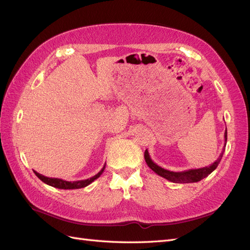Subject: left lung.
Segmentation results:
<instances>
[{
  "instance_id": "8db88e82",
  "label": "left lung",
  "mask_w": 250,
  "mask_h": 250,
  "mask_svg": "<svg viewBox=\"0 0 250 250\" xmlns=\"http://www.w3.org/2000/svg\"><path fill=\"white\" fill-rule=\"evenodd\" d=\"M224 139H225V145H226V141H228V130L226 129L224 132ZM223 153H224V149L221 152V154L219 155L218 160L215 163L209 165L208 167H203V168H199V169H188V170L181 171V172L169 171L167 169H164V168L160 167V166L156 165L152 160H151L147 149L145 151V154H144V156H145V161L148 165V167L151 170H153L157 174V175H160L169 181H172V183L190 184V183H197V181H200L201 179L208 176L209 174L218 167V165H219V163H220L221 158L223 156Z\"/></svg>"
}]
</instances>
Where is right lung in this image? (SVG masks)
<instances>
[{
	"label": "right lung",
	"instance_id": "1",
	"mask_svg": "<svg viewBox=\"0 0 250 250\" xmlns=\"http://www.w3.org/2000/svg\"><path fill=\"white\" fill-rule=\"evenodd\" d=\"M104 169H105V165L103 166V168L96 174L95 176L90 177L88 179L76 180V181H66V180H63V179H60V178L47 177V176L42 175V174H40V173H37L36 171H33V172L35 173V175L46 185H49L51 187H54V188H62V190H75V188H84V187L92 184L94 180H96L98 177L101 175V174L104 171Z\"/></svg>",
	"mask_w": 250,
	"mask_h": 250
}]
</instances>
